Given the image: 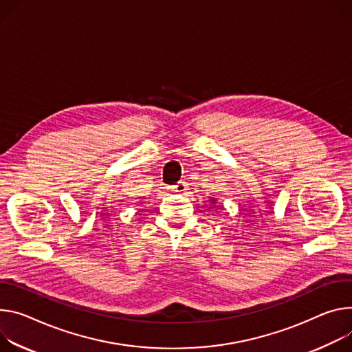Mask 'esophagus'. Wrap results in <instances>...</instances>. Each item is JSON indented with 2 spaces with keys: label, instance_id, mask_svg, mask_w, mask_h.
Here are the masks:
<instances>
[{
  "label": "esophagus",
  "instance_id": "1",
  "mask_svg": "<svg viewBox=\"0 0 352 352\" xmlns=\"http://www.w3.org/2000/svg\"><path fill=\"white\" fill-rule=\"evenodd\" d=\"M186 186H188V184L185 181H179L177 185L173 186V190H174V192L182 194V192H185V190H186Z\"/></svg>",
  "mask_w": 352,
  "mask_h": 352
}]
</instances>
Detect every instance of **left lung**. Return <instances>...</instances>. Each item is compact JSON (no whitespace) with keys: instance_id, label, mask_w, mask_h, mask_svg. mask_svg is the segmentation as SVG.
<instances>
[{"instance_id":"1","label":"left lung","mask_w":352,"mask_h":352,"mask_svg":"<svg viewBox=\"0 0 352 352\" xmlns=\"http://www.w3.org/2000/svg\"><path fill=\"white\" fill-rule=\"evenodd\" d=\"M209 201H210V204H213V205H214V204H216V199H212V198H210V199H209ZM210 208H212V206H210Z\"/></svg>"}]
</instances>
